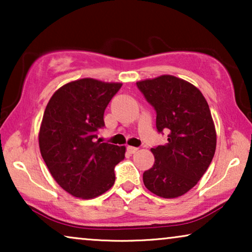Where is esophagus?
I'll return each mask as SVG.
<instances>
[{
  "label": "esophagus",
  "mask_w": 252,
  "mask_h": 252,
  "mask_svg": "<svg viewBox=\"0 0 252 252\" xmlns=\"http://www.w3.org/2000/svg\"><path fill=\"white\" fill-rule=\"evenodd\" d=\"M137 150H139V149H137V148H135V147H130V146L127 147V151H128L129 154H135Z\"/></svg>",
  "instance_id": "1"
}]
</instances>
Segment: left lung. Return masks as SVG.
<instances>
[{"mask_svg":"<svg viewBox=\"0 0 252 252\" xmlns=\"http://www.w3.org/2000/svg\"><path fill=\"white\" fill-rule=\"evenodd\" d=\"M136 86L156 110L158 132H168L166 144L151 148L155 163L143 173V184L159 197H179L197 185L215 156L217 133L209 104L197 87L174 75Z\"/></svg>","mask_w":252,"mask_h":252,"instance_id":"8db88e82","label":"left lung"}]
</instances>
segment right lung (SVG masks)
<instances>
[{
  "label": "right lung",
  "instance_id": "right-lung-1",
  "mask_svg": "<svg viewBox=\"0 0 252 252\" xmlns=\"http://www.w3.org/2000/svg\"><path fill=\"white\" fill-rule=\"evenodd\" d=\"M123 84L92 78L58 88L48 102L39 132L40 153L55 181L78 198L104 194L115 184V166L125 147L97 140L104 110Z\"/></svg>",
  "mask_w": 252,
  "mask_h": 252
}]
</instances>
